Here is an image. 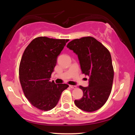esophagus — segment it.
Masks as SVG:
<instances>
[{
    "label": "esophagus",
    "instance_id": "esophagus-1",
    "mask_svg": "<svg viewBox=\"0 0 135 135\" xmlns=\"http://www.w3.org/2000/svg\"><path fill=\"white\" fill-rule=\"evenodd\" d=\"M69 86L71 89H76V88H77V86L75 85H69Z\"/></svg>",
    "mask_w": 135,
    "mask_h": 135
}]
</instances>
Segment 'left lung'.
Listing matches in <instances>:
<instances>
[{
  "label": "left lung",
  "instance_id": "obj_1",
  "mask_svg": "<svg viewBox=\"0 0 135 135\" xmlns=\"http://www.w3.org/2000/svg\"><path fill=\"white\" fill-rule=\"evenodd\" d=\"M67 47L78 55L83 74L90 77L88 87L79 86L83 95L74 103L84 111H97L105 104L112 90L114 68L109 51L90 36L73 40Z\"/></svg>",
  "mask_w": 135,
  "mask_h": 135
}]
</instances>
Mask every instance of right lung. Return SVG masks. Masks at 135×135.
Listing matches in <instances>:
<instances>
[{
    "label": "right lung",
    "instance_id": "obj_1",
    "mask_svg": "<svg viewBox=\"0 0 135 135\" xmlns=\"http://www.w3.org/2000/svg\"><path fill=\"white\" fill-rule=\"evenodd\" d=\"M69 39L47 37L35 38L27 46L19 67L22 91L32 105L49 111L58 103L61 95L69 86L50 81L57 62V57Z\"/></svg>",
    "mask_w": 135,
    "mask_h": 135
}]
</instances>
